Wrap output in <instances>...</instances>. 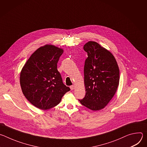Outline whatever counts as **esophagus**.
<instances>
[{"instance_id": "1", "label": "esophagus", "mask_w": 147, "mask_h": 147, "mask_svg": "<svg viewBox=\"0 0 147 147\" xmlns=\"http://www.w3.org/2000/svg\"><path fill=\"white\" fill-rule=\"evenodd\" d=\"M70 89H71V90H73L75 88V86H74V85H73V86H71L70 87Z\"/></svg>"}]
</instances>
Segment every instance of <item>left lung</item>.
Here are the masks:
<instances>
[{"label":"left lung","instance_id":"8db88e82","mask_svg":"<svg viewBox=\"0 0 147 147\" xmlns=\"http://www.w3.org/2000/svg\"><path fill=\"white\" fill-rule=\"evenodd\" d=\"M83 48L88 54L84 68L86 93L78 100L91 110L99 111L107 105L117 91L119 69L111 52L96 42H88Z\"/></svg>","mask_w":147,"mask_h":147}]
</instances>
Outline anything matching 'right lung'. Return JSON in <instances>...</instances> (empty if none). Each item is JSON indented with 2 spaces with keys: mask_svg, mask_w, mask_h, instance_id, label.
I'll use <instances>...</instances> for the list:
<instances>
[{
  "mask_svg": "<svg viewBox=\"0 0 147 147\" xmlns=\"http://www.w3.org/2000/svg\"><path fill=\"white\" fill-rule=\"evenodd\" d=\"M63 50L46 45L35 51L20 73V86L24 95L35 107L47 110L53 108L70 90L62 81L57 63Z\"/></svg>",
  "mask_w": 147,
  "mask_h": 147,
  "instance_id": "right-lung-1",
  "label": "right lung"
}]
</instances>
